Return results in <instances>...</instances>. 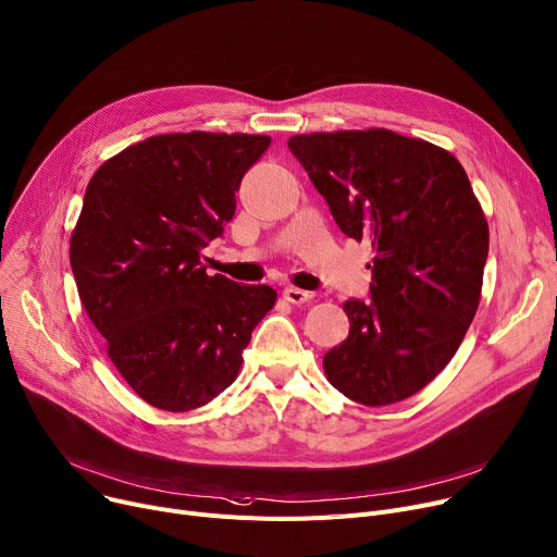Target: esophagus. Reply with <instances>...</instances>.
Listing matches in <instances>:
<instances>
[{
    "instance_id": "34e87169",
    "label": "esophagus",
    "mask_w": 557,
    "mask_h": 557,
    "mask_svg": "<svg viewBox=\"0 0 557 557\" xmlns=\"http://www.w3.org/2000/svg\"><path fill=\"white\" fill-rule=\"evenodd\" d=\"M284 298L290 302V305H305L309 300H313V293L311 290H302L298 286H286L284 288Z\"/></svg>"
}]
</instances>
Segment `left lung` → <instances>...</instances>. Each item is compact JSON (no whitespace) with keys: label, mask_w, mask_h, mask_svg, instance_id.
Listing matches in <instances>:
<instances>
[{"label":"left lung","mask_w":557,"mask_h":557,"mask_svg":"<svg viewBox=\"0 0 557 557\" xmlns=\"http://www.w3.org/2000/svg\"><path fill=\"white\" fill-rule=\"evenodd\" d=\"M338 228L372 242L369 300H347L349 336L324 354L329 383L379 407L423 389L476 313L488 224L461 163L389 129L288 140Z\"/></svg>","instance_id":"left-lung-1"}]
</instances>
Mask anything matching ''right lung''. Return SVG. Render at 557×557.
Listing matches in <instances>:
<instances>
[{
	"mask_svg": "<svg viewBox=\"0 0 557 557\" xmlns=\"http://www.w3.org/2000/svg\"><path fill=\"white\" fill-rule=\"evenodd\" d=\"M269 145L250 134H159L102 163L87 185L71 271L111 362L159 410L188 412L231 387L275 305L271 286L208 275L201 262Z\"/></svg>",
	"mask_w": 557,
	"mask_h": 557,
	"instance_id": "1",
	"label": "right lung"
}]
</instances>
